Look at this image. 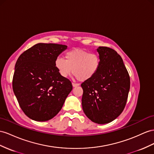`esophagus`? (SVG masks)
I'll list each match as a JSON object with an SVG mask.
<instances>
[{"instance_id":"obj_1","label":"esophagus","mask_w":154,"mask_h":154,"mask_svg":"<svg viewBox=\"0 0 154 154\" xmlns=\"http://www.w3.org/2000/svg\"><path fill=\"white\" fill-rule=\"evenodd\" d=\"M72 85H73V87H76V86H78L79 85V84H78V83H74V82H73Z\"/></svg>"}]
</instances>
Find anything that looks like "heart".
Returning a JSON list of instances; mask_svg holds the SVG:
<instances>
[{
	"label": "heart",
	"mask_w": 154,
	"mask_h": 154,
	"mask_svg": "<svg viewBox=\"0 0 154 154\" xmlns=\"http://www.w3.org/2000/svg\"><path fill=\"white\" fill-rule=\"evenodd\" d=\"M64 58L58 57L55 67L62 77L66 78L72 73L80 81L92 79L97 73L101 65L100 55L80 49L67 51Z\"/></svg>",
	"instance_id": "b5f03b06"
}]
</instances>
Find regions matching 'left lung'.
Instances as JSON below:
<instances>
[{
	"label": "left lung",
	"instance_id": "8db88e82",
	"mask_svg": "<svg viewBox=\"0 0 154 154\" xmlns=\"http://www.w3.org/2000/svg\"><path fill=\"white\" fill-rule=\"evenodd\" d=\"M101 59L97 73L81 84L82 109L90 120L109 123L124 111L130 88V77L123 60L107 47L97 49Z\"/></svg>",
	"mask_w": 154,
	"mask_h": 154
}]
</instances>
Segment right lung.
I'll return each mask as SVG.
<instances>
[{
    "instance_id": "right-lung-1",
    "label": "right lung",
    "mask_w": 154,
    "mask_h": 154,
    "mask_svg": "<svg viewBox=\"0 0 154 154\" xmlns=\"http://www.w3.org/2000/svg\"><path fill=\"white\" fill-rule=\"evenodd\" d=\"M67 45L39 43L23 52L15 66L13 90L22 111L36 121H47L60 111L73 88L54 65Z\"/></svg>"
}]
</instances>
